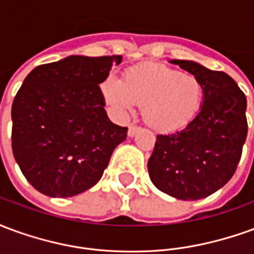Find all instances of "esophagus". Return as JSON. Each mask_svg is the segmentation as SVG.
I'll return each instance as SVG.
<instances>
[{"label":"esophagus","mask_w":254,"mask_h":254,"mask_svg":"<svg viewBox=\"0 0 254 254\" xmlns=\"http://www.w3.org/2000/svg\"><path fill=\"white\" fill-rule=\"evenodd\" d=\"M138 130H140V127H136V125H130V127H129V129H127V136H129V137H133V136H134V134H136Z\"/></svg>","instance_id":"esophagus-1"}]
</instances>
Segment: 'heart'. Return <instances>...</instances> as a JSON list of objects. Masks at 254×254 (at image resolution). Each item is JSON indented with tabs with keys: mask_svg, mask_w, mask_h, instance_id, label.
<instances>
[{
	"mask_svg": "<svg viewBox=\"0 0 254 254\" xmlns=\"http://www.w3.org/2000/svg\"><path fill=\"white\" fill-rule=\"evenodd\" d=\"M106 102L120 114L141 105L144 122L158 132H173L196 117L204 100L201 80L165 64L132 66L124 80L107 77L102 83Z\"/></svg>",
	"mask_w": 254,
	"mask_h": 254,
	"instance_id": "b5f03b06",
	"label": "heart"
}]
</instances>
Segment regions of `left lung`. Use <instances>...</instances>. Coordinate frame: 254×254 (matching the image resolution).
I'll return each instance as SVG.
<instances>
[{
  "label": "left lung",
  "mask_w": 254,
  "mask_h": 254,
  "mask_svg": "<svg viewBox=\"0 0 254 254\" xmlns=\"http://www.w3.org/2000/svg\"><path fill=\"white\" fill-rule=\"evenodd\" d=\"M170 63L201 80L204 100L200 113L184 129L156 136L149 178L169 196L198 200L234 176L248 134L246 96L227 73L193 61Z\"/></svg>",
  "instance_id": "8db88e82"
}]
</instances>
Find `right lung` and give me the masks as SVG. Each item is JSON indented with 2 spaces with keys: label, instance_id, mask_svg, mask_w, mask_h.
<instances>
[{
  "label": "right lung",
  "instance_id": "1",
  "mask_svg": "<svg viewBox=\"0 0 254 254\" xmlns=\"http://www.w3.org/2000/svg\"><path fill=\"white\" fill-rule=\"evenodd\" d=\"M122 56H70L32 69L12 105V151L36 190L72 197L99 181L127 127L109 120L99 84Z\"/></svg>",
  "mask_w": 254,
  "mask_h": 254
}]
</instances>
